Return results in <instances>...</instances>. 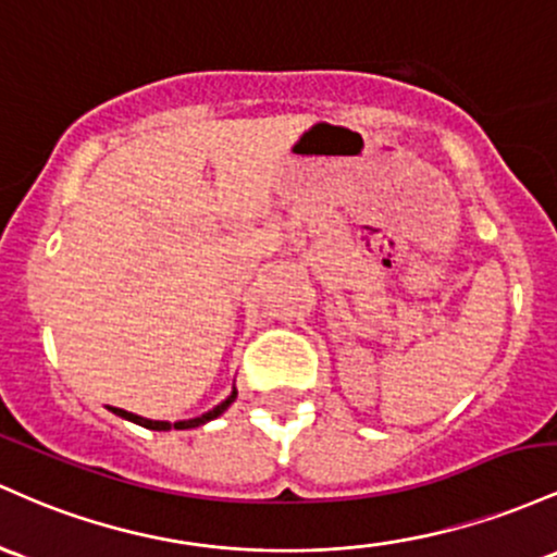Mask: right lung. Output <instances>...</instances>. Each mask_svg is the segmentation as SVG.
I'll return each instance as SVG.
<instances>
[{
	"label": "right lung",
	"instance_id": "obj_1",
	"mask_svg": "<svg viewBox=\"0 0 557 557\" xmlns=\"http://www.w3.org/2000/svg\"><path fill=\"white\" fill-rule=\"evenodd\" d=\"M236 399V389H231V395L223 399L221 405H215V408L212 410H208V413H202V416H197V418H186V421H176V423H171V421H152V418H141V416H136V413H128V410H121V408H112V413L115 416H121V418H126V421H131V423H139V426H144V429H152V431H171V429H197V426H202V423H208V421H212V418H218L221 413H226L228 410V405L234 403Z\"/></svg>",
	"mask_w": 557,
	"mask_h": 557
}]
</instances>
